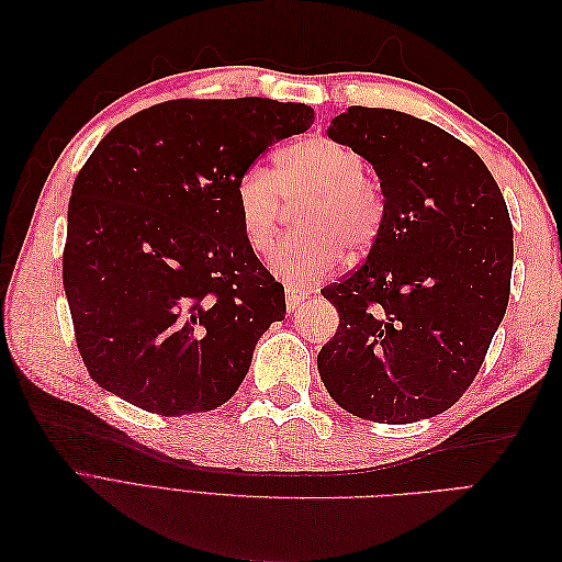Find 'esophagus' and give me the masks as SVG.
Listing matches in <instances>:
<instances>
[{"label": "esophagus", "mask_w": 562, "mask_h": 562, "mask_svg": "<svg viewBox=\"0 0 562 562\" xmlns=\"http://www.w3.org/2000/svg\"><path fill=\"white\" fill-rule=\"evenodd\" d=\"M307 291H302V288H297V285H288L285 288V307L288 310H297L300 307V304L304 302V300H307Z\"/></svg>", "instance_id": "obj_1"}]
</instances>
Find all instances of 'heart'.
<instances>
[{"mask_svg":"<svg viewBox=\"0 0 562 562\" xmlns=\"http://www.w3.org/2000/svg\"><path fill=\"white\" fill-rule=\"evenodd\" d=\"M297 211L300 232L269 255L271 274L285 283L307 285L323 279L345 258L378 241L384 201L378 184L363 176V159L353 147L312 135L279 149L277 173L260 166L236 180L234 199L241 229L255 252L277 239L285 201L304 199Z\"/></svg>","mask_w":562,"mask_h":562,"instance_id":"obj_1","label":"heart"}]
</instances>
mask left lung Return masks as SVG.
Masks as SVG:
<instances>
[{"label": "left lung", "instance_id": "obj_1", "mask_svg": "<svg viewBox=\"0 0 562 562\" xmlns=\"http://www.w3.org/2000/svg\"><path fill=\"white\" fill-rule=\"evenodd\" d=\"M326 133L378 173L384 223L363 265L321 291L339 328L318 351V375L361 419L436 417L479 375L506 314V201L471 147L413 114L349 108Z\"/></svg>", "mask_w": 562, "mask_h": 562}]
</instances>
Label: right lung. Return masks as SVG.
<instances>
[{"label":"right lung","instance_id":"obj_1","mask_svg":"<svg viewBox=\"0 0 562 562\" xmlns=\"http://www.w3.org/2000/svg\"><path fill=\"white\" fill-rule=\"evenodd\" d=\"M312 124L302 103L171 100L100 140L67 206L63 283L105 391L164 417L236 394L285 295L246 241L234 187Z\"/></svg>","mask_w":562,"mask_h":562}]
</instances>
